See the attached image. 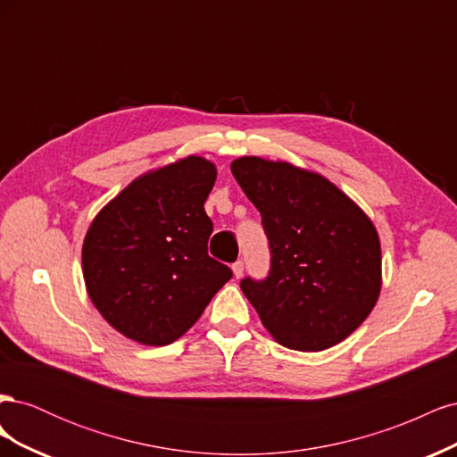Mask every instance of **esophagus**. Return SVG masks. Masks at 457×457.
I'll return each instance as SVG.
<instances>
[{
    "instance_id": "1",
    "label": "esophagus",
    "mask_w": 457,
    "mask_h": 457,
    "mask_svg": "<svg viewBox=\"0 0 457 457\" xmlns=\"http://www.w3.org/2000/svg\"><path fill=\"white\" fill-rule=\"evenodd\" d=\"M232 272H234V278H242L244 274V261H237L232 265Z\"/></svg>"
}]
</instances>
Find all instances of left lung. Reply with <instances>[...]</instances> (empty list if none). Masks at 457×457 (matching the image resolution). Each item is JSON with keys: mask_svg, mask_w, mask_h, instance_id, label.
<instances>
[{"mask_svg": "<svg viewBox=\"0 0 457 457\" xmlns=\"http://www.w3.org/2000/svg\"><path fill=\"white\" fill-rule=\"evenodd\" d=\"M261 213L270 269L245 276L244 295L284 347L324 351L361 326L379 297L376 227L328 179L286 162L244 156L230 163Z\"/></svg>", "mask_w": 457, "mask_h": 457, "instance_id": "1", "label": "left lung"}]
</instances>
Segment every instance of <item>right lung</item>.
<instances>
[{
	"instance_id": "1",
	"label": "right lung",
	"mask_w": 457,
	"mask_h": 457,
	"mask_svg": "<svg viewBox=\"0 0 457 457\" xmlns=\"http://www.w3.org/2000/svg\"><path fill=\"white\" fill-rule=\"evenodd\" d=\"M215 177L212 162L188 156L135 179L95 217L81 252L86 287L120 334L170 345L232 278L207 255L213 223L204 202Z\"/></svg>"
}]
</instances>
